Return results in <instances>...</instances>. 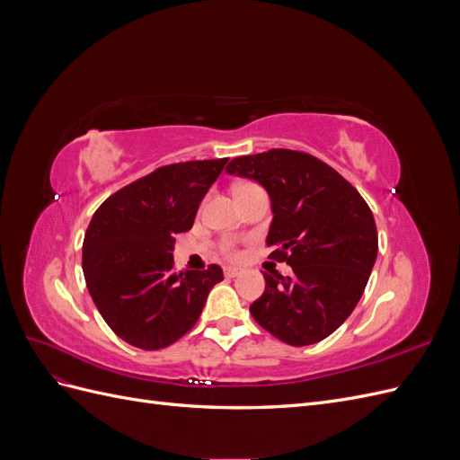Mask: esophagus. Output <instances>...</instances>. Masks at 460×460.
I'll return each instance as SVG.
<instances>
[{"label": "esophagus", "mask_w": 460, "mask_h": 460, "mask_svg": "<svg viewBox=\"0 0 460 460\" xmlns=\"http://www.w3.org/2000/svg\"><path fill=\"white\" fill-rule=\"evenodd\" d=\"M242 274V269H238V267H226L225 269V276L226 278H235V276H240Z\"/></svg>", "instance_id": "esophagus-1"}]
</instances>
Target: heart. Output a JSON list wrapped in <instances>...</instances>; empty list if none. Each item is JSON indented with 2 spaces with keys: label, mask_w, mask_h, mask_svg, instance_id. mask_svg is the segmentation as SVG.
<instances>
[{
  "label": "heart",
  "mask_w": 460,
  "mask_h": 460,
  "mask_svg": "<svg viewBox=\"0 0 460 460\" xmlns=\"http://www.w3.org/2000/svg\"><path fill=\"white\" fill-rule=\"evenodd\" d=\"M245 186H249V184H245ZM242 188V186H240ZM222 252H225V255H228V257H235L238 255V249H235V245L232 243V242H226L225 245H222Z\"/></svg>",
  "instance_id": "b5f03b06"
}]
</instances>
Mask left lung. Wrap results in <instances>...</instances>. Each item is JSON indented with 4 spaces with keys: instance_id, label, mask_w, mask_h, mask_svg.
Instances as JSON below:
<instances>
[{
    "instance_id": "1",
    "label": "left lung",
    "mask_w": 460,
    "mask_h": 460,
    "mask_svg": "<svg viewBox=\"0 0 460 460\" xmlns=\"http://www.w3.org/2000/svg\"><path fill=\"white\" fill-rule=\"evenodd\" d=\"M226 172L267 190L274 215L269 257L294 270L262 272L264 291L249 313L288 345L323 341L357 307L378 255L370 207L341 174L303 151L235 157Z\"/></svg>"
}]
</instances>
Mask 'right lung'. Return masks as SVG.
<instances>
[{"instance_id":"add662e5","label":"right lung","mask_w":460,"mask_h":460,"mask_svg":"<svg viewBox=\"0 0 460 460\" xmlns=\"http://www.w3.org/2000/svg\"><path fill=\"white\" fill-rule=\"evenodd\" d=\"M228 159L166 164L124 186L93 213L82 270L97 311L120 340L155 351L188 333L222 269L174 270V235L188 232Z\"/></svg>"}]
</instances>
